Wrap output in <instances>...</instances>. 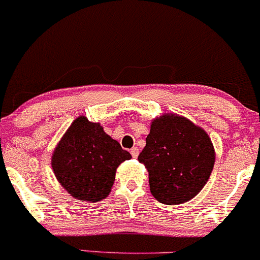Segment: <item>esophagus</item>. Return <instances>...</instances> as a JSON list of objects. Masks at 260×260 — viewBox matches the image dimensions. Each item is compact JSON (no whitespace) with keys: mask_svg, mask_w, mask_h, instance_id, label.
Masks as SVG:
<instances>
[{"mask_svg":"<svg viewBox=\"0 0 260 260\" xmlns=\"http://www.w3.org/2000/svg\"><path fill=\"white\" fill-rule=\"evenodd\" d=\"M130 153H131V156H133V157H138V156H139V149H138V147H133V149L130 150Z\"/></svg>","mask_w":260,"mask_h":260,"instance_id":"esophagus-1","label":"esophagus"}]
</instances>
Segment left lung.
<instances>
[{
	"instance_id": "1",
	"label": "left lung",
	"mask_w": 260,
	"mask_h": 260,
	"mask_svg": "<svg viewBox=\"0 0 260 260\" xmlns=\"http://www.w3.org/2000/svg\"><path fill=\"white\" fill-rule=\"evenodd\" d=\"M216 153L208 134L183 116L153 119L139 161L149 171L150 191L158 202L181 205L197 196L213 170Z\"/></svg>"
}]
</instances>
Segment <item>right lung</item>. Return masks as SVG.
<instances>
[{
    "mask_svg": "<svg viewBox=\"0 0 260 260\" xmlns=\"http://www.w3.org/2000/svg\"><path fill=\"white\" fill-rule=\"evenodd\" d=\"M130 158V153L105 134L99 122L79 116L54 149L52 169L71 196L98 202L109 196L116 169Z\"/></svg>",
    "mask_w": 260,
    "mask_h": 260,
    "instance_id": "1",
    "label": "right lung"
}]
</instances>
